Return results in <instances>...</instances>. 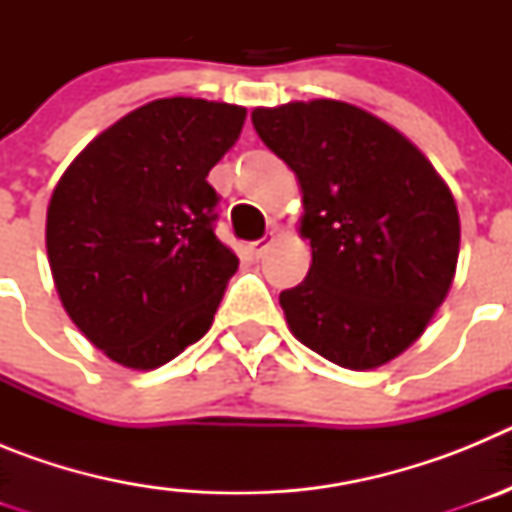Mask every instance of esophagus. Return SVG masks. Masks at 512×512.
I'll return each mask as SVG.
<instances>
[{
	"mask_svg": "<svg viewBox=\"0 0 512 512\" xmlns=\"http://www.w3.org/2000/svg\"><path fill=\"white\" fill-rule=\"evenodd\" d=\"M271 241H274V233L266 235V238H259V241H253L251 246H248V251H251V256H256V259H261L266 253V248L271 246Z\"/></svg>",
	"mask_w": 512,
	"mask_h": 512,
	"instance_id": "obj_1",
	"label": "esophagus"
}]
</instances>
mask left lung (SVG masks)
Masks as SVG:
<instances>
[{"label":"left lung","mask_w":512,"mask_h":512,"mask_svg":"<svg viewBox=\"0 0 512 512\" xmlns=\"http://www.w3.org/2000/svg\"><path fill=\"white\" fill-rule=\"evenodd\" d=\"M251 122L297 174L305 282L279 295L289 330L346 369H374L423 336L449 295L459 212L402 133L336 99L256 107Z\"/></svg>","instance_id":"left-lung-1"}]
</instances>
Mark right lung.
I'll return each mask as SVG.
<instances>
[{"label":"right lung","instance_id":"1","mask_svg":"<svg viewBox=\"0 0 512 512\" xmlns=\"http://www.w3.org/2000/svg\"><path fill=\"white\" fill-rule=\"evenodd\" d=\"M246 110L169 97L99 133L63 171L45 248L76 328L130 369H156L210 330L238 259L215 235L207 174Z\"/></svg>","mask_w":512,"mask_h":512}]
</instances>
